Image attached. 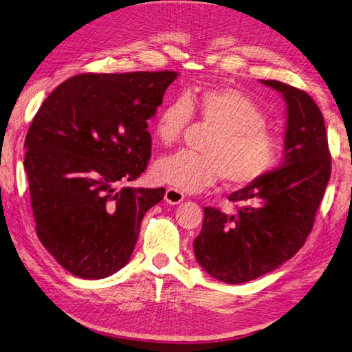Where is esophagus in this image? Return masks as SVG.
I'll return each mask as SVG.
<instances>
[{
	"instance_id": "1",
	"label": "esophagus",
	"mask_w": 352,
	"mask_h": 352,
	"mask_svg": "<svg viewBox=\"0 0 352 352\" xmlns=\"http://www.w3.org/2000/svg\"><path fill=\"white\" fill-rule=\"evenodd\" d=\"M165 201L168 204H173V206H175V204H179V202L184 201V195L179 190L173 189V187H168L166 192H165Z\"/></svg>"
}]
</instances>
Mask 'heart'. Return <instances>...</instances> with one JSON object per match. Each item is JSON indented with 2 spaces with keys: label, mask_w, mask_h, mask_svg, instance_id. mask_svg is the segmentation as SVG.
I'll return each instance as SVG.
<instances>
[{
  "label": "heart",
  "mask_w": 352,
  "mask_h": 352,
  "mask_svg": "<svg viewBox=\"0 0 352 352\" xmlns=\"http://www.w3.org/2000/svg\"><path fill=\"white\" fill-rule=\"evenodd\" d=\"M192 112L216 129L206 154L179 151L157 162L154 177L175 190L193 193L222 177L231 187H246L270 174L280 156V144L267 129L264 111L250 97L228 87L206 88L168 102L157 113L153 133L165 146L175 145Z\"/></svg>",
  "instance_id": "b5f03b06"
}]
</instances>
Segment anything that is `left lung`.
Segmentation results:
<instances>
[{"label":"left lung","instance_id":"8db88e82","mask_svg":"<svg viewBox=\"0 0 352 352\" xmlns=\"http://www.w3.org/2000/svg\"><path fill=\"white\" fill-rule=\"evenodd\" d=\"M261 82L287 102L282 166L228 196L240 206L236 213L204 208L193 241L199 265L231 285L273 272L303 248L331 174L324 117L312 97L279 80Z\"/></svg>","mask_w":352,"mask_h":352}]
</instances>
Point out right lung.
Masks as SVG:
<instances>
[{
    "label": "right lung",
    "mask_w": 352,
    "mask_h": 352,
    "mask_svg": "<svg viewBox=\"0 0 352 352\" xmlns=\"http://www.w3.org/2000/svg\"><path fill=\"white\" fill-rule=\"evenodd\" d=\"M177 72L82 73L40 106L25 138L36 231L63 268L103 279L132 256L146 211L165 189L120 187L151 157L148 120Z\"/></svg>",
    "instance_id": "add662e5"
}]
</instances>
